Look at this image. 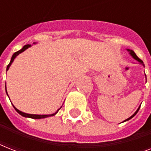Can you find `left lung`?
Wrapping results in <instances>:
<instances>
[{
    "label": "left lung",
    "instance_id": "left-lung-1",
    "mask_svg": "<svg viewBox=\"0 0 151 151\" xmlns=\"http://www.w3.org/2000/svg\"><path fill=\"white\" fill-rule=\"evenodd\" d=\"M128 51H129V52H130V54H131V55H132V57H133L134 59H136V60H137V61H139V63H142V64H143V61H142V60H141V59H139V58L138 56H137V55H136V53H135V52H134L133 51H132V50H129V49H128ZM139 108H140V106H139V107L138 108V110H136V112H135V114H134L133 115H132L131 117H129V118H128V119H126V120H125V121H124V122H126V121H128V120L131 119L132 117H133L134 116H135V115H136V114H137V112H138V111H139Z\"/></svg>",
    "mask_w": 151,
    "mask_h": 151
}]
</instances>
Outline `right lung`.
Returning <instances> with one entry per match:
<instances>
[{"label":"right lung","instance_id":"add662e5","mask_svg":"<svg viewBox=\"0 0 151 151\" xmlns=\"http://www.w3.org/2000/svg\"><path fill=\"white\" fill-rule=\"evenodd\" d=\"M30 46H31V45H24V46H23V47H22V49H21V50L18 51V52H15V53L13 54L12 57V59H11L10 63H9V64H8V66H7V70H8V69H9V67H10V66H11V64L12 63V62L14 61V59H15V57L17 56V55L19 54H20L21 52H24V51L26 50L27 48H29ZM6 93H7V90H6ZM7 95H8V94H7ZM14 108H15V110H16V111H17V112L19 113V114L20 115H22V117H30V118H34V119H41V118H45V117H50V116H53V115L55 114H56V113L58 112V111H59V110H57L56 112L55 113V114H49V115H48V114L38 115V114H26V113L22 112V111H20V110H18V109H16V108H15V106H14Z\"/></svg>","mask_w":151,"mask_h":151}]
</instances>
